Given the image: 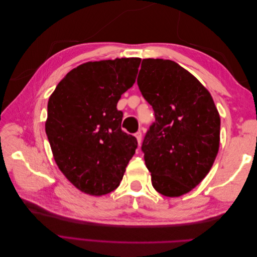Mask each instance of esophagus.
I'll return each instance as SVG.
<instances>
[{
    "instance_id": "obj_1",
    "label": "esophagus",
    "mask_w": 257,
    "mask_h": 257,
    "mask_svg": "<svg viewBox=\"0 0 257 257\" xmlns=\"http://www.w3.org/2000/svg\"><path fill=\"white\" fill-rule=\"evenodd\" d=\"M135 137L137 138V142H138V145L141 146L142 145V139H143V135H142V132H137V133L135 134Z\"/></svg>"
}]
</instances>
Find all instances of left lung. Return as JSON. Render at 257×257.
Returning <instances> with one entry per match:
<instances>
[{
	"label": "left lung",
	"instance_id": "obj_1",
	"mask_svg": "<svg viewBox=\"0 0 257 257\" xmlns=\"http://www.w3.org/2000/svg\"><path fill=\"white\" fill-rule=\"evenodd\" d=\"M137 83L155 114L142 150L153 188L189 193L208 175L220 147L221 119L210 92L172 60L144 59Z\"/></svg>",
	"mask_w": 257,
	"mask_h": 257
}]
</instances>
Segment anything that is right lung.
I'll return each instance as SVG.
<instances>
[{
    "label": "right lung",
    "mask_w": 257,
    "mask_h": 257,
    "mask_svg": "<svg viewBox=\"0 0 257 257\" xmlns=\"http://www.w3.org/2000/svg\"><path fill=\"white\" fill-rule=\"evenodd\" d=\"M141 58L85 63L62 79L48 100L46 134L53 159L79 191L102 196L120 185L137 148L121 130V95L135 83Z\"/></svg>",
    "instance_id": "obj_1"
}]
</instances>
